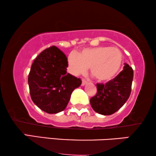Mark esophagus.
I'll list each match as a JSON object with an SVG mask.
<instances>
[{
    "label": "esophagus",
    "mask_w": 156,
    "mask_h": 156,
    "mask_svg": "<svg viewBox=\"0 0 156 156\" xmlns=\"http://www.w3.org/2000/svg\"><path fill=\"white\" fill-rule=\"evenodd\" d=\"M87 83V80H84V79H82V86H84V85L86 84Z\"/></svg>",
    "instance_id": "esophagus-1"
}]
</instances>
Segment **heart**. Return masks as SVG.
<instances>
[{
  "instance_id": "1",
  "label": "heart",
  "mask_w": 156,
  "mask_h": 156,
  "mask_svg": "<svg viewBox=\"0 0 156 156\" xmlns=\"http://www.w3.org/2000/svg\"><path fill=\"white\" fill-rule=\"evenodd\" d=\"M123 55L116 48L97 47L86 48L79 54L72 52L67 57V69L74 76L90 72L99 82L112 80L122 65Z\"/></svg>"
}]
</instances>
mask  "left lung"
I'll list each match as a JSON object with an SVG mask.
<instances>
[{
    "label": "left lung",
    "instance_id": "8db88e82",
    "mask_svg": "<svg viewBox=\"0 0 156 156\" xmlns=\"http://www.w3.org/2000/svg\"><path fill=\"white\" fill-rule=\"evenodd\" d=\"M133 69L125 63L123 69L116 77L105 84L97 83V93L91 97V107L98 114L111 115L126 103L131 91Z\"/></svg>",
    "mask_w": 156,
    "mask_h": 156
}]
</instances>
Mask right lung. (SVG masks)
<instances>
[{
  "instance_id": "add662e5",
  "label": "right lung",
  "mask_w": 156,
  "mask_h": 156,
  "mask_svg": "<svg viewBox=\"0 0 156 156\" xmlns=\"http://www.w3.org/2000/svg\"><path fill=\"white\" fill-rule=\"evenodd\" d=\"M67 58L52 46L42 51L34 60L28 75L31 99L48 114L65 110L74 89L82 84L80 78L67 73Z\"/></svg>"
}]
</instances>
